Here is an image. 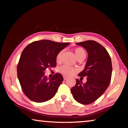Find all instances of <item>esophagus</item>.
Instances as JSON below:
<instances>
[{
	"label": "esophagus",
	"instance_id": "obj_1",
	"mask_svg": "<svg viewBox=\"0 0 128 128\" xmlns=\"http://www.w3.org/2000/svg\"><path fill=\"white\" fill-rule=\"evenodd\" d=\"M63 78H64V80H66V79L68 78V77H67V76H63Z\"/></svg>",
	"mask_w": 128,
	"mask_h": 128
}]
</instances>
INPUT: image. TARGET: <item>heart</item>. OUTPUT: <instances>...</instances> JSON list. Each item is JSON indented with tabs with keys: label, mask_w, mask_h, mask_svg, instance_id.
<instances>
[{
	"label": "heart",
	"mask_w": 128,
	"mask_h": 128,
	"mask_svg": "<svg viewBox=\"0 0 128 128\" xmlns=\"http://www.w3.org/2000/svg\"><path fill=\"white\" fill-rule=\"evenodd\" d=\"M74 52L77 59L80 58H85L86 52L82 48H76L74 49ZM63 54V51H61L58 53L56 56V61L57 62H60L61 60V58ZM59 72L65 76H70L76 72V68L74 67L67 65H63L59 68Z\"/></svg>",
	"instance_id": "1"
}]
</instances>
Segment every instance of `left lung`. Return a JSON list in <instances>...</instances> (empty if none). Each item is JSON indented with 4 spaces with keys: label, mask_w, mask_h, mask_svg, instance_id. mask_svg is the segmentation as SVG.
Returning a JSON list of instances; mask_svg holds the SVG:
<instances>
[{
    "label": "left lung",
    "mask_w": 128,
    "mask_h": 128,
    "mask_svg": "<svg viewBox=\"0 0 128 128\" xmlns=\"http://www.w3.org/2000/svg\"><path fill=\"white\" fill-rule=\"evenodd\" d=\"M87 51L88 58L84 69L78 74L86 77V83L76 79L75 86L71 88L72 96L83 104L93 103L100 98L110 83L112 66L110 56L105 48L94 41L76 43Z\"/></svg>",
    "instance_id": "8db88e82"
}]
</instances>
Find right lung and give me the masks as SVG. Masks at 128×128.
Listing matches in <instances>:
<instances>
[{"label": "right lung", "instance_id": "obj_1", "mask_svg": "<svg viewBox=\"0 0 128 128\" xmlns=\"http://www.w3.org/2000/svg\"><path fill=\"white\" fill-rule=\"evenodd\" d=\"M69 44L43 40L32 42L22 51L17 67L18 78L24 94L30 100L44 102L56 95L62 76L56 73L47 78L45 71L56 67V55Z\"/></svg>", "mask_w": 128, "mask_h": 128}]
</instances>
